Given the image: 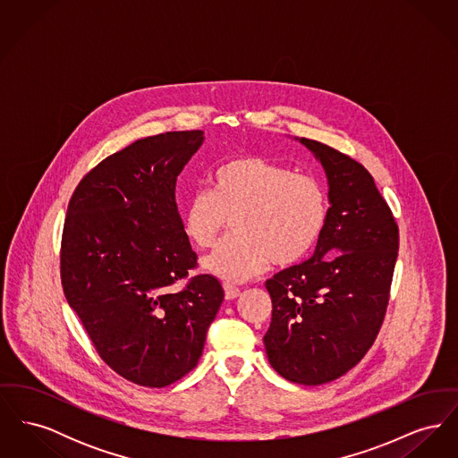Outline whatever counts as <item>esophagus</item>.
<instances>
[{"mask_svg": "<svg viewBox=\"0 0 458 458\" xmlns=\"http://www.w3.org/2000/svg\"><path fill=\"white\" fill-rule=\"evenodd\" d=\"M223 288H225V299L226 301H233V299H237L240 295V288L235 286V284H225Z\"/></svg>", "mask_w": 458, "mask_h": 458, "instance_id": "obj_1", "label": "esophagus"}]
</instances>
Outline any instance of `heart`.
Here are the masks:
<instances>
[{"label":"heart","mask_w":458,"mask_h":458,"mask_svg":"<svg viewBox=\"0 0 458 458\" xmlns=\"http://www.w3.org/2000/svg\"><path fill=\"white\" fill-rule=\"evenodd\" d=\"M327 213V189L318 178L261 156H239L211 174L209 191L189 197L182 230L196 249H209L232 219L233 237L223 240L202 266L239 284L273 262L286 267L305 259L325 232Z\"/></svg>","instance_id":"1"}]
</instances>
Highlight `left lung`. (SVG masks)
Instances as JSON below:
<instances>
[{"label":"left lung","mask_w":458,"mask_h":458,"mask_svg":"<svg viewBox=\"0 0 458 458\" xmlns=\"http://www.w3.org/2000/svg\"><path fill=\"white\" fill-rule=\"evenodd\" d=\"M297 140L325 168L329 213L314 254L266 282L273 316L264 347L284 379L316 386L344 376L372 347L390 299L398 226L360 163Z\"/></svg>","instance_id":"8db88e82"}]
</instances>
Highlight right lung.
I'll use <instances>...</instances> for the list:
<instances>
[{"instance_id": "obj_1", "label": "right lung", "mask_w": 458, "mask_h": 458, "mask_svg": "<svg viewBox=\"0 0 458 458\" xmlns=\"http://www.w3.org/2000/svg\"><path fill=\"white\" fill-rule=\"evenodd\" d=\"M204 131H166L111 154L77 185L62 237L66 302L99 357L135 385L163 388L194 369L225 292L197 264L174 200Z\"/></svg>"}]
</instances>
